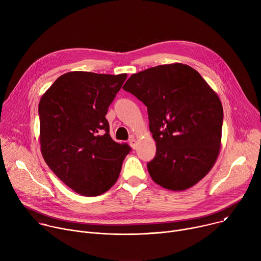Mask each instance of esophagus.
<instances>
[{"label": "esophagus", "mask_w": 261, "mask_h": 261, "mask_svg": "<svg viewBox=\"0 0 261 261\" xmlns=\"http://www.w3.org/2000/svg\"><path fill=\"white\" fill-rule=\"evenodd\" d=\"M129 142H130L131 147L133 148V150H135V148H136V144H137V142H136L135 138H134V137H131V138H130V140H129Z\"/></svg>", "instance_id": "obj_1"}]
</instances>
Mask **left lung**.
<instances>
[{
	"instance_id": "left-lung-1",
	"label": "left lung",
	"mask_w": 261,
	"mask_h": 261,
	"mask_svg": "<svg viewBox=\"0 0 261 261\" xmlns=\"http://www.w3.org/2000/svg\"><path fill=\"white\" fill-rule=\"evenodd\" d=\"M123 89L147 107L156 156L147 163L161 187L182 191L203 178L221 147L223 107L192 67L167 64L132 74Z\"/></svg>"
}]
</instances>
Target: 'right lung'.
<instances>
[{
	"label": "right lung",
	"mask_w": 261,
	"mask_h": 261,
	"mask_svg": "<svg viewBox=\"0 0 261 261\" xmlns=\"http://www.w3.org/2000/svg\"><path fill=\"white\" fill-rule=\"evenodd\" d=\"M127 79L86 71L63 74L39 102L44 161L74 192L98 196L117 181L131 151L109 135L108 107Z\"/></svg>",
	"instance_id": "right-lung-1"
}]
</instances>
